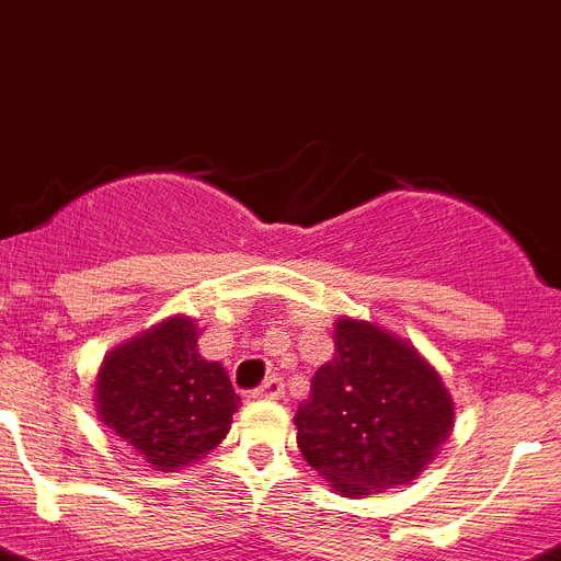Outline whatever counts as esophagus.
<instances>
[{
    "instance_id": "34e87169",
    "label": "esophagus",
    "mask_w": 561,
    "mask_h": 561,
    "mask_svg": "<svg viewBox=\"0 0 561 561\" xmlns=\"http://www.w3.org/2000/svg\"><path fill=\"white\" fill-rule=\"evenodd\" d=\"M282 388H285V386H282V377L271 375L268 380H265L260 388H256L254 397H260V400H279Z\"/></svg>"
}]
</instances>
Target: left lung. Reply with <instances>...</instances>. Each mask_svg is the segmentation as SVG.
Here are the masks:
<instances>
[{"label": "left lung", "mask_w": 561, "mask_h": 561, "mask_svg": "<svg viewBox=\"0 0 561 561\" xmlns=\"http://www.w3.org/2000/svg\"><path fill=\"white\" fill-rule=\"evenodd\" d=\"M299 450L343 497L408 486L456 422L436 368L393 332L341 316L335 355L296 411Z\"/></svg>", "instance_id": "8db88e82"}]
</instances>
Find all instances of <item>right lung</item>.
Here are the masks:
<instances>
[{
	"instance_id": "add662e5",
	"label": "right lung",
	"mask_w": 561,
	"mask_h": 561,
	"mask_svg": "<svg viewBox=\"0 0 561 561\" xmlns=\"http://www.w3.org/2000/svg\"><path fill=\"white\" fill-rule=\"evenodd\" d=\"M237 405L226 368L201 357L198 327L186 316L111 350L94 382L100 422L161 472L215 450Z\"/></svg>"
}]
</instances>
